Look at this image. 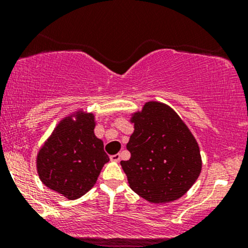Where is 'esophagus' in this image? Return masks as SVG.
<instances>
[{"label":"esophagus","instance_id":"34e87169","mask_svg":"<svg viewBox=\"0 0 248 248\" xmlns=\"http://www.w3.org/2000/svg\"><path fill=\"white\" fill-rule=\"evenodd\" d=\"M109 158H110V161H112V162H120L121 156H120V154H115V155L110 156Z\"/></svg>","mask_w":248,"mask_h":248}]
</instances>
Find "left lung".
Listing matches in <instances>:
<instances>
[{
  "label": "left lung",
  "mask_w": 248,
  "mask_h": 248,
  "mask_svg": "<svg viewBox=\"0 0 248 248\" xmlns=\"http://www.w3.org/2000/svg\"><path fill=\"white\" fill-rule=\"evenodd\" d=\"M134 133L121 161L130 189L149 203H170L189 191L202 171L195 136L171 107L148 101L133 113Z\"/></svg>",
  "instance_id": "8db88e82"
}]
</instances>
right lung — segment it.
I'll use <instances>...</instances> for the list:
<instances>
[{
  "label": "right lung",
  "instance_id": "obj_1",
  "mask_svg": "<svg viewBox=\"0 0 248 248\" xmlns=\"http://www.w3.org/2000/svg\"><path fill=\"white\" fill-rule=\"evenodd\" d=\"M95 124L93 113L76 110L57 124L37 153L42 183L69 201L90 191L109 161L104 142L94 134Z\"/></svg>",
  "mask_w": 248,
  "mask_h": 248
}]
</instances>
